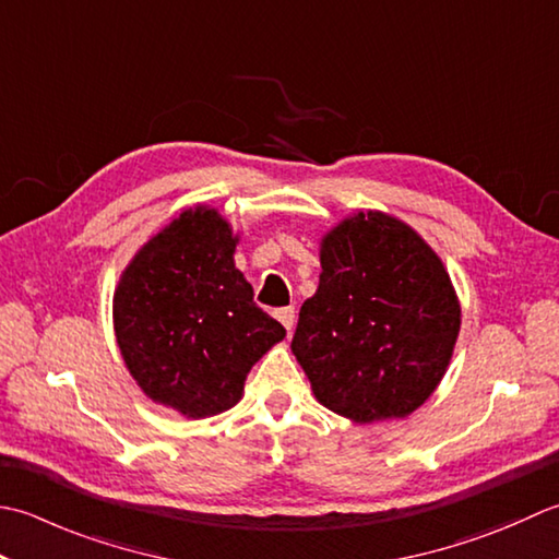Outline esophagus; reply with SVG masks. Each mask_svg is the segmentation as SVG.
<instances>
[{"mask_svg":"<svg viewBox=\"0 0 559 559\" xmlns=\"http://www.w3.org/2000/svg\"><path fill=\"white\" fill-rule=\"evenodd\" d=\"M275 316H277V321L287 328V333H292V328H294V309L289 306V309H280V311H275Z\"/></svg>","mask_w":559,"mask_h":559,"instance_id":"34e87169","label":"esophagus"}]
</instances>
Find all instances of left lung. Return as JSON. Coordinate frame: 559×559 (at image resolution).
<instances>
[{
  "mask_svg": "<svg viewBox=\"0 0 559 559\" xmlns=\"http://www.w3.org/2000/svg\"><path fill=\"white\" fill-rule=\"evenodd\" d=\"M318 255V289L292 340L316 401L357 425L413 415L441 383L461 330L441 258L379 210L345 216Z\"/></svg>",
  "mask_w": 559,
  "mask_h": 559,
  "instance_id": "8db88e82",
  "label": "left lung"
}]
</instances>
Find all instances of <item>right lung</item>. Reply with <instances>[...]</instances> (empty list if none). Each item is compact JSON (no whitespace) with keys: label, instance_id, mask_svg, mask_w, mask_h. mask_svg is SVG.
<instances>
[{"label":"right lung","instance_id":"1","mask_svg":"<svg viewBox=\"0 0 559 559\" xmlns=\"http://www.w3.org/2000/svg\"><path fill=\"white\" fill-rule=\"evenodd\" d=\"M226 216L195 204L154 234L122 270L112 330L142 393L188 419L243 397L246 376L287 330L253 301Z\"/></svg>","mask_w":559,"mask_h":559}]
</instances>
